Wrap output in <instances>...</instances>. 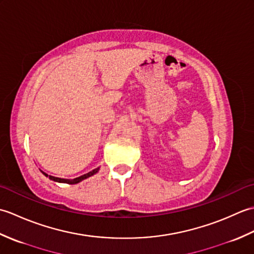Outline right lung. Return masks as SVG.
I'll return each mask as SVG.
<instances>
[{
  "label": "right lung",
  "mask_w": 254,
  "mask_h": 254,
  "mask_svg": "<svg viewBox=\"0 0 254 254\" xmlns=\"http://www.w3.org/2000/svg\"><path fill=\"white\" fill-rule=\"evenodd\" d=\"M99 169H100V168L98 167V168H96V169H94V170H91V171L87 172V174H85V175L80 176V177L74 178V179H63V178H58V177H53V176L48 175V174H46V172H44L42 170H40V171H41L42 174H44L46 177H49V179H50V180H52V181L60 182V183H67V185H76V183H79L80 181H83V180H85V179H87V178H89V177H91V176L96 175L97 172L99 171Z\"/></svg>",
  "instance_id": "right-lung-1"
}]
</instances>
